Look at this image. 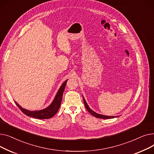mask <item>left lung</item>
I'll return each instance as SVG.
<instances>
[{"instance_id": "left-lung-1", "label": "left lung", "mask_w": 154, "mask_h": 154, "mask_svg": "<svg viewBox=\"0 0 154 154\" xmlns=\"http://www.w3.org/2000/svg\"><path fill=\"white\" fill-rule=\"evenodd\" d=\"M83 99H84V104H85V108L87 109V110L88 111V112L90 113V114H91L93 116L97 117V118H99V119H112V118H115V117H117V116H103V115H101V114H97V113L95 112L94 111H93L90 107L89 106H88V104L87 103L85 99L83 97Z\"/></svg>"}]
</instances>
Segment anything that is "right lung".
Masks as SVG:
<instances>
[{
  "label": "right lung",
  "mask_w": 154,
  "mask_h": 154,
  "mask_svg": "<svg viewBox=\"0 0 154 154\" xmlns=\"http://www.w3.org/2000/svg\"><path fill=\"white\" fill-rule=\"evenodd\" d=\"M67 82V80H66V81L62 84V85L60 86V88L59 89L57 93L53 102L51 103V104L49 106L44 109L40 110H36V111H30L22 108L16 102H15V104L17 105V107L20 109V110L23 113V114H25L27 116L38 119H51V117H52L55 115V114L57 112V111L60 108L63 93L65 89V87H66Z\"/></svg>",
  "instance_id": "1"
}]
</instances>
